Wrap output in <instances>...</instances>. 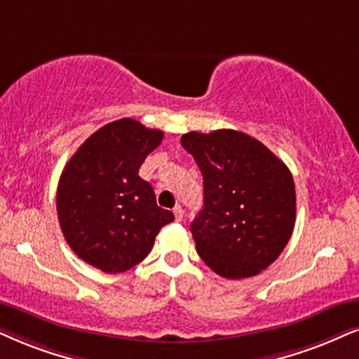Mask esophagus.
Instances as JSON below:
<instances>
[{
    "mask_svg": "<svg viewBox=\"0 0 359 359\" xmlns=\"http://www.w3.org/2000/svg\"><path fill=\"white\" fill-rule=\"evenodd\" d=\"M174 215H175V220H177V222L182 220V219H184V210H182V207L177 205V207L174 208Z\"/></svg>",
    "mask_w": 359,
    "mask_h": 359,
    "instance_id": "esophagus-1",
    "label": "esophagus"
}]
</instances>
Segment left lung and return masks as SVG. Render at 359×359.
I'll use <instances>...</instances> for the list:
<instances>
[{
	"instance_id": "8db88e82",
	"label": "left lung",
	"mask_w": 359,
	"mask_h": 359,
	"mask_svg": "<svg viewBox=\"0 0 359 359\" xmlns=\"http://www.w3.org/2000/svg\"><path fill=\"white\" fill-rule=\"evenodd\" d=\"M180 144L203 177V207L190 225L197 253L224 278L258 275L293 233L292 172L260 140L238 130H192Z\"/></svg>"
}]
</instances>
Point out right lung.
Here are the masks:
<instances>
[{
    "instance_id": "obj_1",
    "label": "right lung",
    "mask_w": 359,
    "mask_h": 359,
    "mask_svg": "<svg viewBox=\"0 0 359 359\" xmlns=\"http://www.w3.org/2000/svg\"><path fill=\"white\" fill-rule=\"evenodd\" d=\"M162 139V130L124 117L96 130L69 158L57 184V219L81 260L106 273L133 269L174 220L139 177Z\"/></svg>"
}]
</instances>
